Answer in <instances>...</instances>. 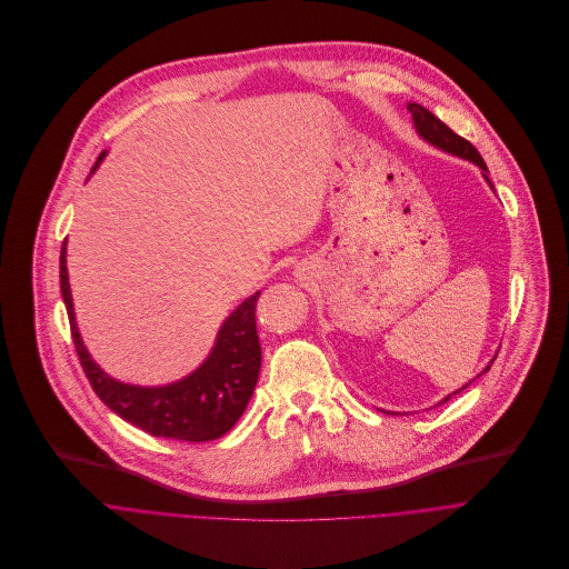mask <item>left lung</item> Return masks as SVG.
I'll list each match as a JSON object with an SVG mask.
<instances>
[{
  "instance_id": "1",
  "label": "left lung",
  "mask_w": 569,
  "mask_h": 569,
  "mask_svg": "<svg viewBox=\"0 0 569 569\" xmlns=\"http://www.w3.org/2000/svg\"><path fill=\"white\" fill-rule=\"evenodd\" d=\"M408 111L412 113V123H415V130H417V134L423 139V141H428L430 146H435V148H439V150H443V152H448V154H456V157H460V159H467V161H473L480 170H482V177L489 181V186L493 188V183H491V179H489V170H487V163H485V159L480 157V152L467 141V139H462L460 134H456L452 132L446 123H441L432 111H428L426 107H421V104H417V102H408ZM493 363V361H491ZM491 363L482 370V375L485 372H489V368H491ZM469 386V383H467ZM465 386V388H467ZM465 388H460L458 392H462ZM456 392V395H458ZM450 399V395L448 397H443L439 403H443V401H448Z\"/></svg>"
}]
</instances>
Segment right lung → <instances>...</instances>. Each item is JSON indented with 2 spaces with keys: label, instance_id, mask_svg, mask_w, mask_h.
Returning a JSON list of instances; mask_svg holds the SVG:
<instances>
[{
  "label": "right lung",
  "instance_id": "obj_1",
  "mask_svg": "<svg viewBox=\"0 0 569 569\" xmlns=\"http://www.w3.org/2000/svg\"><path fill=\"white\" fill-rule=\"evenodd\" d=\"M104 154L107 152L98 157L91 172L98 168ZM60 289L80 366L100 401L121 419L154 437L210 441L229 432L242 417L253 397L262 363L260 338L256 329V302L260 291L249 296L221 322L208 359L192 375L168 386L143 388L111 379L89 357L73 313L67 276V242L62 244L60 253Z\"/></svg>",
  "mask_w": 569,
  "mask_h": 569
}]
</instances>
